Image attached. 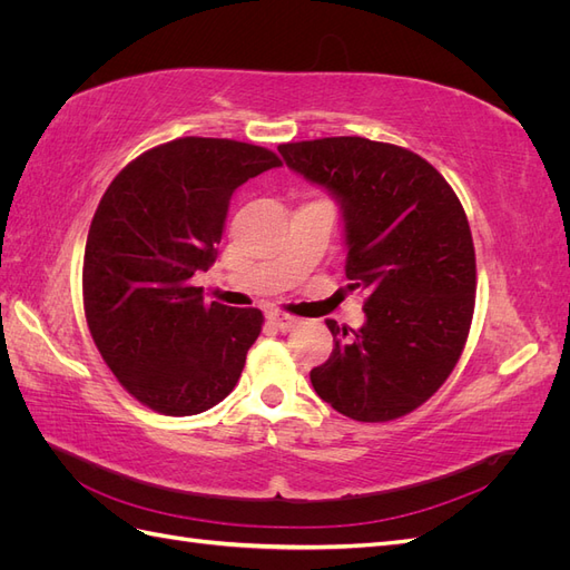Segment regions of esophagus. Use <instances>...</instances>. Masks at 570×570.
<instances>
[{"label": "esophagus", "instance_id": "obj_1", "mask_svg": "<svg viewBox=\"0 0 570 570\" xmlns=\"http://www.w3.org/2000/svg\"><path fill=\"white\" fill-rule=\"evenodd\" d=\"M268 321L278 327V331H283V333H287V331H292V327H295L299 321L295 318V316H289V314H281V312H271L268 314Z\"/></svg>", "mask_w": 570, "mask_h": 570}]
</instances>
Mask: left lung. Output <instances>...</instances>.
<instances>
[{"mask_svg":"<svg viewBox=\"0 0 570 570\" xmlns=\"http://www.w3.org/2000/svg\"><path fill=\"white\" fill-rule=\"evenodd\" d=\"M278 151L337 199L347 287L366 295L358 331L325 321L335 347L312 385L361 423L406 416L450 377L471 331L475 249L463 206L438 168L404 147L321 137Z\"/></svg>","mask_w":570,"mask_h":570,"instance_id":"left-lung-1","label":"left lung"}]
</instances>
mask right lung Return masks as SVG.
Here are the masks:
<instances>
[{
	"mask_svg": "<svg viewBox=\"0 0 570 570\" xmlns=\"http://www.w3.org/2000/svg\"><path fill=\"white\" fill-rule=\"evenodd\" d=\"M278 166L266 147L178 137L107 187L85 245L82 304L101 358L137 402L195 416L237 385L264 314L204 304L193 278L216 262L235 189Z\"/></svg>",
	"mask_w": 570,
	"mask_h": 570,
	"instance_id": "obj_1",
	"label": "right lung"
}]
</instances>
